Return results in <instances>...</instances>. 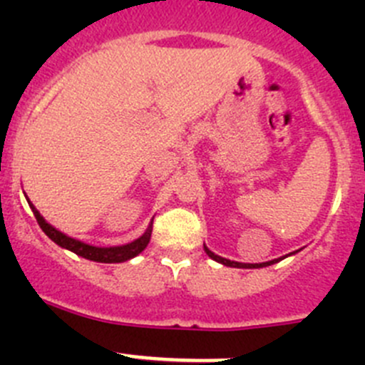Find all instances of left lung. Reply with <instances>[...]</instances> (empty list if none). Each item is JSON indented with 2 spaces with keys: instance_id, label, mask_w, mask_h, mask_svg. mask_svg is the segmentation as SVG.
<instances>
[{
  "instance_id": "1",
  "label": "left lung",
  "mask_w": 365,
  "mask_h": 365,
  "mask_svg": "<svg viewBox=\"0 0 365 365\" xmlns=\"http://www.w3.org/2000/svg\"><path fill=\"white\" fill-rule=\"evenodd\" d=\"M205 252L208 254V256L212 257L213 261H217V263L224 264V267H233V268H263V267H268V264L279 263V261L284 259V257H288V256H292V254H297V251H295V252H289V254H286V256L277 257V259L264 261V263H240V261H231V259H226V257H222V256H217V254L210 251V249L206 247V245H205Z\"/></svg>"
}]
</instances>
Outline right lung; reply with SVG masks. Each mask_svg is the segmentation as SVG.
I'll list each match as a JSON object with an SVG mask.
<instances>
[{
	"label": "right lung",
	"instance_id": "add662e5",
	"mask_svg": "<svg viewBox=\"0 0 365 365\" xmlns=\"http://www.w3.org/2000/svg\"><path fill=\"white\" fill-rule=\"evenodd\" d=\"M26 196V194H24ZM28 200V196H26ZM29 208H31L33 215H35L36 222L38 226L42 227L43 233L51 238L56 245H60L61 249H67V251L77 254V256L84 257V259H90V261H97V263H123V261L132 259L135 257L138 254H141L148 245L150 237H152V226H153V219L150 220L148 227H146L145 233L141 235L139 238L135 240L128 242L125 245H113V247H97V245H90L86 242H81L77 238L68 237V235L61 233L60 230H56L54 226H51L42 215H40L38 210L35 208V205L28 200Z\"/></svg>",
	"mask_w": 365,
	"mask_h": 365
}]
</instances>
